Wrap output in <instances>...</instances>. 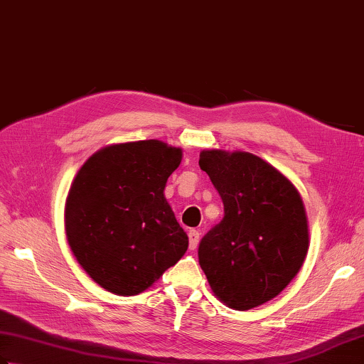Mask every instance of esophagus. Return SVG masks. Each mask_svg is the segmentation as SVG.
I'll return each mask as SVG.
<instances>
[{"label": "esophagus", "mask_w": 364, "mask_h": 364, "mask_svg": "<svg viewBox=\"0 0 364 364\" xmlns=\"http://www.w3.org/2000/svg\"><path fill=\"white\" fill-rule=\"evenodd\" d=\"M200 243V232L198 230H190L188 232V245L190 250H196V246Z\"/></svg>", "instance_id": "1"}]
</instances>
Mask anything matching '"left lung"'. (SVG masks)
I'll use <instances>...</instances> for the list:
<instances>
[{
	"instance_id": "left-lung-1",
	"label": "left lung",
	"mask_w": 364,
	"mask_h": 364,
	"mask_svg": "<svg viewBox=\"0 0 364 364\" xmlns=\"http://www.w3.org/2000/svg\"><path fill=\"white\" fill-rule=\"evenodd\" d=\"M200 168L224 203V218L200 241L201 269L228 307H259L291 283L307 256L301 195L282 172L247 151L205 150Z\"/></svg>"
}]
</instances>
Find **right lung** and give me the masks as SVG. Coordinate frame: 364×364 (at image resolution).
Listing matches in <instances>:
<instances>
[{
  "label": "right lung",
  "instance_id": "add662e5",
  "mask_svg": "<svg viewBox=\"0 0 364 364\" xmlns=\"http://www.w3.org/2000/svg\"><path fill=\"white\" fill-rule=\"evenodd\" d=\"M181 149L159 140L105 146L78 171L65 232L78 264L102 288L134 296L186 254L188 237L164 198Z\"/></svg>",
  "mask_w": 364,
  "mask_h": 364
}]
</instances>
